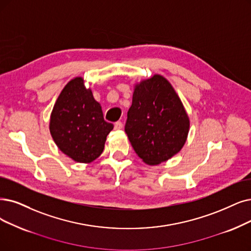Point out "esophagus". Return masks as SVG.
Returning a JSON list of instances; mask_svg holds the SVG:
<instances>
[{"mask_svg": "<svg viewBox=\"0 0 251 251\" xmlns=\"http://www.w3.org/2000/svg\"><path fill=\"white\" fill-rule=\"evenodd\" d=\"M123 126H124V125H123L122 122H117L114 125V129H116V131H119V129L123 128Z\"/></svg>", "mask_w": 251, "mask_h": 251, "instance_id": "obj_1", "label": "esophagus"}]
</instances>
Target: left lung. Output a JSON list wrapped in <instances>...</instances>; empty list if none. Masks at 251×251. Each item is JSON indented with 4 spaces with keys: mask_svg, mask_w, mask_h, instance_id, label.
Returning <instances> with one entry per match:
<instances>
[{
    "mask_svg": "<svg viewBox=\"0 0 251 251\" xmlns=\"http://www.w3.org/2000/svg\"><path fill=\"white\" fill-rule=\"evenodd\" d=\"M189 125L181 100L164 76L154 74L135 84L125 131L145 164L159 165L178 153Z\"/></svg>",
    "mask_w": 251,
    "mask_h": 251,
    "instance_id": "1",
    "label": "left lung"
}]
</instances>
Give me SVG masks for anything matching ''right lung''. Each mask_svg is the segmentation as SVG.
Here are the masks:
<instances>
[{"label":"right lung","instance_id":"add662e5","mask_svg":"<svg viewBox=\"0 0 251 251\" xmlns=\"http://www.w3.org/2000/svg\"><path fill=\"white\" fill-rule=\"evenodd\" d=\"M112 129L84 79L70 80L50 114L49 131L58 149L77 163L89 164L101 155Z\"/></svg>","mask_w":251,"mask_h":251}]
</instances>
